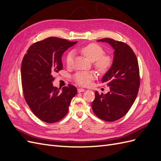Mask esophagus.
I'll return each instance as SVG.
<instances>
[{"label": "esophagus", "mask_w": 161, "mask_h": 161, "mask_svg": "<svg viewBox=\"0 0 161 161\" xmlns=\"http://www.w3.org/2000/svg\"><path fill=\"white\" fill-rule=\"evenodd\" d=\"M85 90L82 88H80V89H78V92H84Z\"/></svg>", "instance_id": "34e87169"}]
</instances>
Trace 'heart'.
Segmentation results:
<instances>
[{"instance_id":"1","label":"heart","mask_w":161,"mask_h":161,"mask_svg":"<svg viewBox=\"0 0 161 161\" xmlns=\"http://www.w3.org/2000/svg\"><path fill=\"white\" fill-rule=\"evenodd\" d=\"M81 53L91 62H94L96 69L101 73L108 72L113 65L114 58L109 54H103L104 49L97 43H92L85 46L80 49ZM74 52L70 51L66 57L67 66L72 63ZM96 75L92 72H78L74 76V80L76 83L81 86L89 85L92 80L95 79Z\"/></svg>"}]
</instances>
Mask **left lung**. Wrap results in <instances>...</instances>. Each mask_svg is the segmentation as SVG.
Wrapping results in <instances>:
<instances>
[{"label":"left lung","instance_id":"1","mask_svg":"<svg viewBox=\"0 0 161 161\" xmlns=\"http://www.w3.org/2000/svg\"><path fill=\"white\" fill-rule=\"evenodd\" d=\"M98 42H107L114 50L113 65L102 78L110 91L101 95L95 91L92 109L99 118L114 121L128 113L137 97L140 87V72L137 58L126 43L104 38Z\"/></svg>","mask_w":161,"mask_h":161}]
</instances>
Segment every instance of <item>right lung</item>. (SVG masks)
I'll return each mask as SVG.
<instances>
[{"instance_id": "obj_1", "label": "right lung", "mask_w": 161, "mask_h": 161, "mask_svg": "<svg viewBox=\"0 0 161 161\" xmlns=\"http://www.w3.org/2000/svg\"><path fill=\"white\" fill-rule=\"evenodd\" d=\"M76 43L47 37L32 44L23 58L21 74L24 97L33 113L46 123H55L64 118L77 93V89L72 85L60 91L52 84L53 75L63 68V53Z\"/></svg>"}]
</instances>
